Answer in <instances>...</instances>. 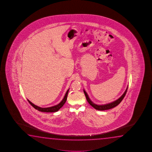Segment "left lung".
Listing matches in <instances>:
<instances>
[{
  "label": "left lung",
  "mask_w": 152,
  "mask_h": 152,
  "mask_svg": "<svg viewBox=\"0 0 152 152\" xmlns=\"http://www.w3.org/2000/svg\"><path fill=\"white\" fill-rule=\"evenodd\" d=\"M127 90H128V87L126 88V90L125 91V92L124 93V94L121 96V97L118 98V99H117V100L114 101V102H112V103H109V104H106V105H96V104H94V103L91 101L90 98H89V97H88L87 93L85 91V90H83V91H84V93H85V96H86V97L87 100L88 102L89 103V104H90V105L92 106L94 108H95L96 110H99V111H104V110H109V109L114 108V107H115L116 106L118 105V104L121 103V101L123 100V99H124V96H126Z\"/></svg>",
  "instance_id": "obj_1"
}]
</instances>
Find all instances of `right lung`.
Returning a JSON list of instances; mask_svg holds the SVG:
<instances>
[{
  "label": "right lung",
  "instance_id": "obj_1",
  "mask_svg": "<svg viewBox=\"0 0 152 152\" xmlns=\"http://www.w3.org/2000/svg\"><path fill=\"white\" fill-rule=\"evenodd\" d=\"M69 89L67 90L66 93L63 99V100L61 101V103L58 104V105H57L50 107L41 108V107H40L39 106L35 105L33 103H31V102L30 100H28V103H30L31 105L34 107V108L36 109L37 110H38V111L43 112H55L58 111L59 109L61 108L62 106H63V105L66 102V99H67V94H68V93H69Z\"/></svg>",
  "mask_w": 152,
  "mask_h": 152
}]
</instances>
